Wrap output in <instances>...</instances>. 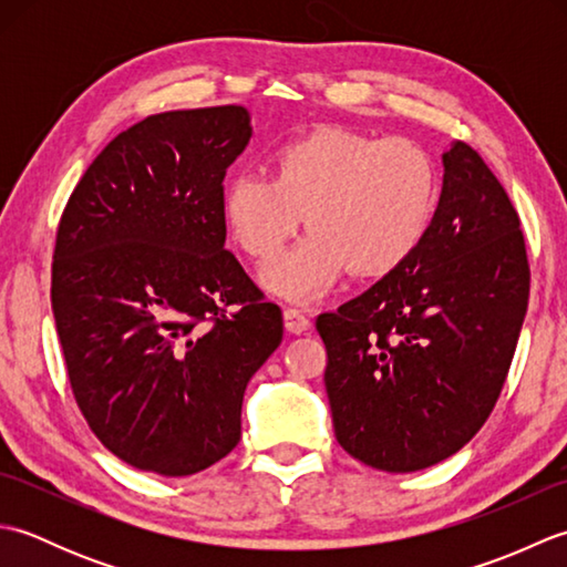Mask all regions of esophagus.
<instances>
[{
    "instance_id": "34e87169",
    "label": "esophagus",
    "mask_w": 567,
    "mask_h": 567,
    "mask_svg": "<svg viewBox=\"0 0 567 567\" xmlns=\"http://www.w3.org/2000/svg\"><path fill=\"white\" fill-rule=\"evenodd\" d=\"M282 317H285V329L290 331V333H305V331H309V327H311V321H309V317L305 315L302 309L287 307V309L282 311Z\"/></svg>"
}]
</instances>
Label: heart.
<instances>
[{
	"mask_svg": "<svg viewBox=\"0 0 567 567\" xmlns=\"http://www.w3.org/2000/svg\"><path fill=\"white\" fill-rule=\"evenodd\" d=\"M439 167L409 138H378L343 128L287 143L270 177L244 173L224 187L228 234L252 260H270L299 224L311 234L262 268V285L309 302L353 268L388 275L424 240L436 214Z\"/></svg>",
	"mask_w": 567,
	"mask_h": 567,
	"instance_id": "1",
	"label": "heart"
}]
</instances>
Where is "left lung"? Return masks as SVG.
I'll list each match as a JSON object with an SVG mask.
<instances>
[{"mask_svg": "<svg viewBox=\"0 0 567 567\" xmlns=\"http://www.w3.org/2000/svg\"><path fill=\"white\" fill-rule=\"evenodd\" d=\"M528 280L519 214L477 151L453 141L414 256L317 319L343 451L384 473L461 451L507 380Z\"/></svg>", "mask_w": 567, "mask_h": 567, "instance_id": "1", "label": "left lung"}]
</instances>
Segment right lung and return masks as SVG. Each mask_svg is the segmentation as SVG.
I'll use <instances>...</instances> for the list:
<instances>
[{
	"mask_svg": "<svg viewBox=\"0 0 567 567\" xmlns=\"http://www.w3.org/2000/svg\"><path fill=\"white\" fill-rule=\"evenodd\" d=\"M252 136L244 106L165 112L122 131L58 226L51 305L72 394L106 449L183 477L240 441L248 380L282 341L224 250V177Z\"/></svg>",
	"mask_w": 567,
	"mask_h": 567,
	"instance_id": "add662e5",
	"label": "right lung"
}]
</instances>
